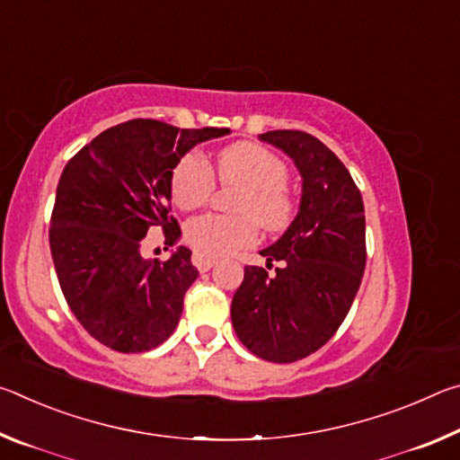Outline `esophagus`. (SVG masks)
I'll return each instance as SVG.
<instances>
[{
  "instance_id": "esophagus-1",
  "label": "esophagus",
  "mask_w": 460,
  "mask_h": 460,
  "mask_svg": "<svg viewBox=\"0 0 460 460\" xmlns=\"http://www.w3.org/2000/svg\"><path fill=\"white\" fill-rule=\"evenodd\" d=\"M192 263H194V266H197L199 271H208V270L215 266V260L208 258V255H205V253L194 252L192 253Z\"/></svg>"
}]
</instances>
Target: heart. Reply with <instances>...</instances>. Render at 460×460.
I'll return each instance as SVG.
<instances>
[{"mask_svg":"<svg viewBox=\"0 0 460 460\" xmlns=\"http://www.w3.org/2000/svg\"><path fill=\"white\" fill-rule=\"evenodd\" d=\"M215 176L223 184H235L233 200L237 215H200L186 223L184 235L199 253L223 258L249 247L258 239V223L279 231L294 215V199L288 190L284 160L260 144L241 142L215 155ZM213 173L199 152H189L172 170L170 192L178 208L192 211L205 205L213 192Z\"/></svg>","mask_w":460,"mask_h":460,"instance_id":"b5f03b06","label":"heart"}]
</instances>
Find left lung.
Returning a JSON list of instances; mask_svg holds the SVG:
<instances>
[{"label": "left lung", "instance_id": "left-lung-1", "mask_svg": "<svg viewBox=\"0 0 460 460\" xmlns=\"http://www.w3.org/2000/svg\"><path fill=\"white\" fill-rule=\"evenodd\" d=\"M292 158L302 178L300 207L276 243L261 249L266 267L245 266L231 302L239 341L274 363L305 359L329 341L351 308L365 271V211L345 164L321 139L298 129L260 136Z\"/></svg>", "mask_w": 460, "mask_h": 460}]
</instances>
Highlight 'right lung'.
Wrapping results in <instances>:
<instances>
[{
    "mask_svg": "<svg viewBox=\"0 0 460 460\" xmlns=\"http://www.w3.org/2000/svg\"><path fill=\"white\" fill-rule=\"evenodd\" d=\"M227 128L181 129L131 119L105 129L62 170L50 221V252L62 294L91 337L119 353H142L174 332L184 292L197 279L190 249L166 261L146 260L144 237L164 229L181 239L170 217V181L186 152L227 136Z\"/></svg>",
    "mask_w": 460,
    "mask_h": 460,
    "instance_id": "add662e5",
    "label": "right lung"
}]
</instances>
